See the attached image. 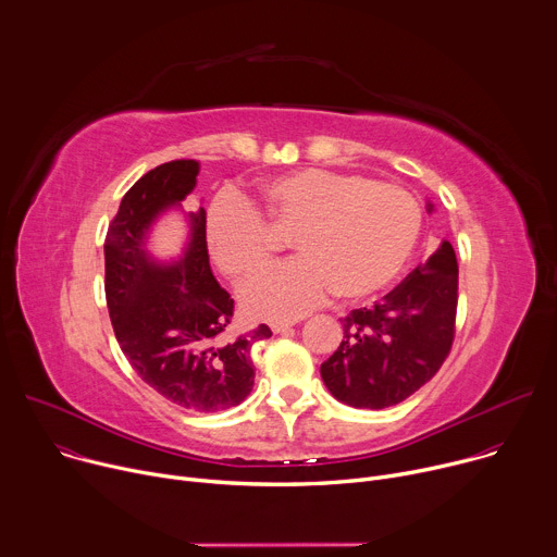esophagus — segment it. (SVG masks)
Listing matches in <instances>:
<instances>
[{
  "label": "esophagus",
  "instance_id": "1",
  "mask_svg": "<svg viewBox=\"0 0 557 557\" xmlns=\"http://www.w3.org/2000/svg\"><path fill=\"white\" fill-rule=\"evenodd\" d=\"M295 326V322H271V331L273 333H286Z\"/></svg>",
  "mask_w": 557,
  "mask_h": 557
}]
</instances>
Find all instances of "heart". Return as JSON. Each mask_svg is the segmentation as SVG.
Segmentation results:
<instances>
[{
	"instance_id": "heart-1",
	"label": "heart",
	"mask_w": 557,
	"mask_h": 557,
	"mask_svg": "<svg viewBox=\"0 0 557 557\" xmlns=\"http://www.w3.org/2000/svg\"><path fill=\"white\" fill-rule=\"evenodd\" d=\"M271 231H290L299 258L253 277L243 304L262 320H295L331 290L363 299L399 277L419 243L421 207L396 185L310 168L262 183L247 202L222 196L207 211L209 256L233 282L271 260Z\"/></svg>"
}]
</instances>
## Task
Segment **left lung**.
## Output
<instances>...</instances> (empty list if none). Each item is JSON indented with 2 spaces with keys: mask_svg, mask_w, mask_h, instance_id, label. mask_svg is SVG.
<instances>
[{
  "mask_svg": "<svg viewBox=\"0 0 557 557\" xmlns=\"http://www.w3.org/2000/svg\"><path fill=\"white\" fill-rule=\"evenodd\" d=\"M456 306L458 264L454 247L443 240L381 301L344 317V339L322 363L326 387L352 408L383 410L406 401L447 359Z\"/></svg>",
  "mask_w": 557,
  "mask_h": 557,
  "instance_id": "1",
  "label": "left lung"
}]
</instances>
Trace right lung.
<instances>
[{"label": "right lung", "instance_id": "add662e5", "mask_svg": "<svg viewBox=\"0 0 557 557\" xmlns=\"http://www.w3.org/2000/svg\"><path fill=\"white\" fill-rule=\"evenodd\" d=\"M200 163H163L123 196L106 235V299L114 335L136 374L168 401L191 412L240 406L253 389L251 348L273 333L267 324L235 339L233 299L209 267L207 213L189 220V245L178 262H158L147 251L156 218L194 191Z\"/></svg>", "mask_w": 557, "mask_h": 557}]
</instances>
